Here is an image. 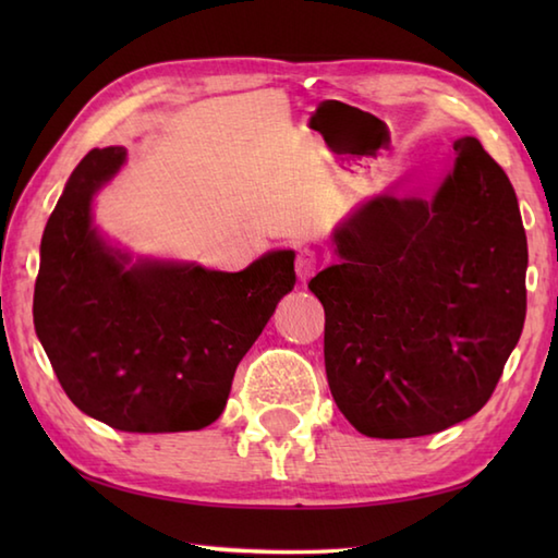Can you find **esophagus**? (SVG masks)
<instances>
[{
	"label": "esophagus",
	"mask_w": 558,
	"mask_h": 558,
	"mask_svg": "<svg viewBox=\"0 0 558 558\" xmlns=\"http://www.w3.org/2000/svg\"><path fill=\"white\" fill-rule=\"evenodd\" d=\"M318 268V256L312 248H300L298 258H294V270H298L300 280H310Z\"/></svg>",
	"instance_id": "1"
}]
</instances>
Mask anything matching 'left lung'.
<instances>
[{"label":"left lung","instance_id":"obj_1","mask_svg":"<svg viewBox=\"0 0 558 558\" xmlns=\"http://www.w3.org/2000/svg\"><path fill=\"white\" fill-rule=\"evenodd\" d=\"M432 201L376 196L333 234L312 278L338 410L364 436L444 432L480 412L523 333L527 240L501 165L453 144Z\"/></svg>","mask_w":558,"mask_h":558}]
</instances>
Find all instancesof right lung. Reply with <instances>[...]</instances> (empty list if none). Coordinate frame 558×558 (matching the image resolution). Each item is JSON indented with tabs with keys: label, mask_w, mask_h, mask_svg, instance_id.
Instances as JSON below:
<instances>
[{
	"label": "right lung",
	"mask_w": 558,
	"mask_h": 558,
	"mask_svg": "<svg viewBox=\"0 0 558 558\" xmlns=\"http://www.w3.org/2000/svg\"><path fill=\"white\" fill-rule=\"evenodd\" d=\"M124 158L93 148L71 172L43 232L35 333L81 412L120 432H196L220 417L236 364L294 288V254L240 272L126 266L90 225L93 194Z\"/></svg>",
	"instance_id": "add662e5"
}]
</instances>
